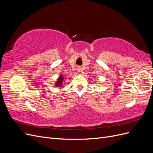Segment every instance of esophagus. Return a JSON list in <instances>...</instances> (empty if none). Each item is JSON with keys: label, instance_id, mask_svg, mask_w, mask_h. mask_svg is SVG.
<instances>
[{"label": "esophagus", "instance_id": "esophagus-1", "mask_svg": "<svg viewBox=\"0 0 153 153\" xmlns=\"http://www.w3.org/2000/svg\"><path fill=\"white\" fill-rule=\"evenodd\" d=\"M80 71H81L80 68H78V69H77V71H78V72H80Z\"/></svg>", "mask_w": 153, "mask_h": 153}]
</instances>
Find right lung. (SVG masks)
<instances>
[{"label":"right lung","mask_w":153,"mask_h":153,"mask_svg":"<svg viewBox=\"0 0 153 153\" xmlns=\"http://www.w3.org/2000/svg\"><path fill=\"white\" fill-rule=\"evenodd\" d=\"M63 80H64L63 76H62V75H61V76H59L57 82L56 83H55V85H56V86H61L62 84V81H63Z\"/></svg>","instance_id":"1"}]
</instances>
